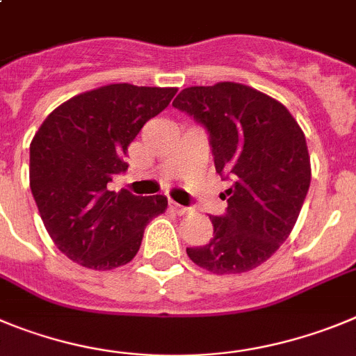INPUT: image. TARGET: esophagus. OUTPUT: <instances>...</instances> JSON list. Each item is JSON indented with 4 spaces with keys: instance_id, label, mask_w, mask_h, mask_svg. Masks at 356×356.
Masks as SVG:
<instances>
[{
    "instance_id": "esophagus-1",
    "label": "esophagus",
    "mask_w": 356,
    "mask_h": 356,
    "mask_svg": "<svg viewBox=\"0 0 356 356\" xmlns=\"http://www.w3.org/2000/svg\"><path fill=\"white\" fill-rule=\"evenodd\" d=\"M168 206H170L172 211H175L177 214H186V213H190V207H186V206H181V204H177V202L170 200L168 202Z\"/></svg>"
}]
</instances>
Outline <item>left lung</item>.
Returning <instances> with one entry per match:
<instances>
[{
	"instance_id": "1",
	"label": "left lung",
	"mask_w": 356,
	"mask_h": 356,
	"mask_svg": "<svg viewBox=\"0 0 356 356\" xmlns=\"http://www.w3.org/2000/svg\"><path fill=\"white\" fill-rule=\"evenodd\" d=\"M172 106L209 136L214 168L229 182L227 209L207 245L186 248L213 273H245L289 238L310 186L305 134L284 104L239 83L190 86Z\"/></svg>"
}]
</instances>
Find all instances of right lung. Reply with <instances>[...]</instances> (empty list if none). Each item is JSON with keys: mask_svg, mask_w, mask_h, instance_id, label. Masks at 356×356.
<instances>
[{"mask_svg": "<svg viewBox=\"0 0 356 356\" xmlns=\"http://www.w3.org/2000/svg\"><path fill=\"white\" fill-rule=\"evenodd\" d=\"M177 88L108 85L69 99L30 145V188L54 245L90 270H113L138 254L147 223L166 197L111 191L127 170V145Z\"/></svg>", "mask_w": 356, "mask_h": 356, "instance_id": "right-lung-1", "label": "right lung"}]
</instances>
